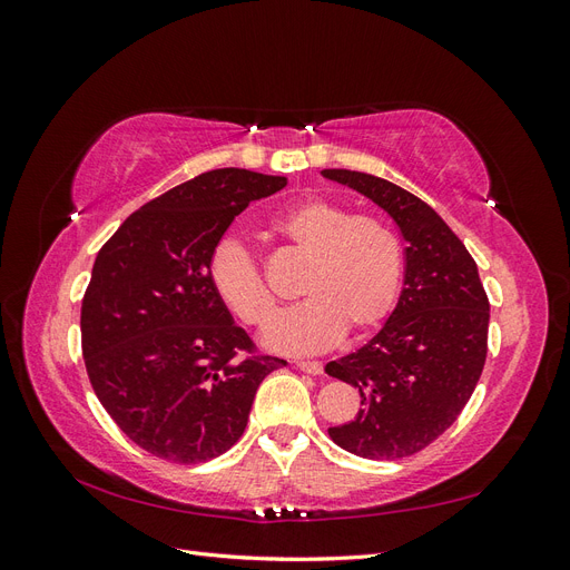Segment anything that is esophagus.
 Wrapping results in <instances>:
<instances>
[{
	"label": "esophagus",
	"mask_w": 570,
	"mask_h": 570,
	"mask_svg": "<svg viewBox=\"0 0 570 570\" xmlns=\"http://www.w3.org/2000/svg\"><path fill=\"white\" fill-rule=\"evenodd\" d=\"M297 368L304 371V373H312V375H321L323 373L321 361H297Z\"/></svg>",
	"instance_id": "34e87169"
}]
</instances>
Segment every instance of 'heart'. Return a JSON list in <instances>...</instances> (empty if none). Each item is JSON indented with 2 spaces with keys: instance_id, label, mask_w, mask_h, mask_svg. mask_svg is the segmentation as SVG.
Wrapping results in <instances>:
<instances>
[{
  "instance_id": "obj_1",
  "label": "heart",
  "mask_w": 570,
  "mask_h": 570,
  "mask_svg": "<svg viewBox=\"0 0 570 570\" xmlns=\"http://www.w3.org/2000/svg\"><path fill=\"white\" fill-rule=\"evenodd\" d=\"M273 228L312 256L302 295L308 297L273 323L264 342L283 354H316L342 337L371 333L396 304L402 287V247L381 220L356 216L347 206L308 199L275 216ZM209 283L216 297L247 325L266 327L275 299L258 264L237 237L212 249Z\"/></svg>"
}]
</instances>
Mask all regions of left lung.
Instances as JSON below:
<instances>
[{
    "label": "left lung",
    "mask_w": 570,
    "mask_h": 570,
    "mask_svg": "<svg viewBox=\"0 0 570 570\" xmlns=\"http://www.w3.org/2000/svg\"><path fill=\"white\" fill-rule=\"evenodd\" d=\"M396 223L406 249L404 287L385 325L325 373L358 387L356 419L327 428L364 459L421 452L450 428L480 381L488 356L490 302L478 266L452 228L416 195L371 174L325 168Z\"/></svg>",
    "instance_id": "1"
}]
</instances>
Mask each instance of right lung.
Instances as JSON below:
<instances>
[{
    "label": "right lung",
    "instance_id": "1",
    "mask_svg": "<svg viewBox=\"0 0 570 570\" xmlns=\"http://www.w3.org/2000/svg\"><path fill=\"white\" fill-rule=\"evenodd\" d=\"M285 185L245 168L206 170L130 214L99 249L80 308L85 368L145 452L176 463L228 452L258 385L285 364L252 354L206 273L235 216Z\"/></svg>",
    "mask_w": 570,
    "mask_h": 570
}]
</instances>
